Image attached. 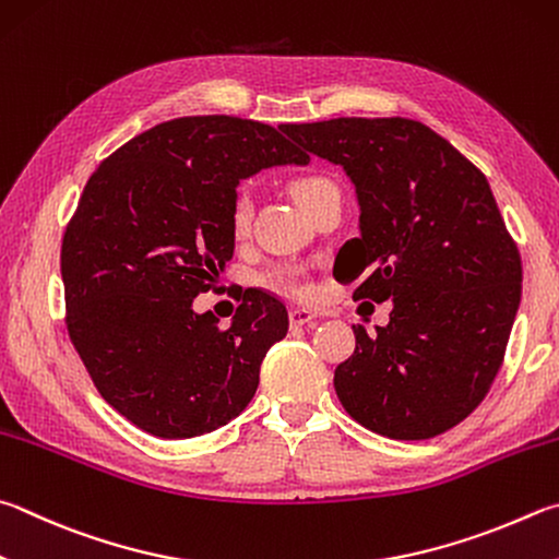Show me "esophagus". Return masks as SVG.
<instances>
[{
    "instance_id": "esophagus-1",
    "label": "esophagus",
    "mask_w": 559,
    "mask_h": 559,
    "mask_svg": "<svg viewBox=\"0 0 559 559\" xmlns=\"http://www.w3.org/2000/svg\"><path fill=\"white\" fill-rule=\"evenodd\" d=\"M288 318H290V328L298 330V328H306V324H312L314 320H318V314L306 310V308H293L288 312Z\"/></svg>"
}]
</instances>
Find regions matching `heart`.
Returning a JSON list of instances; mask_svg holds the SVG:
<instances>
[{
	"label": "heart",
	"mask_w": 559,
	"mask_h": 559,
	"mask_svg": "<svg viewBox=\"0 0 559 559\" xmlns=\"http://www.w3.org/2000/svg\"><path fill=\"white\" fill-rule=\"evenodd\" d=\"M332 188H337L330 178H322V176H302L298 180H293V198H296L298 205L306 210L310 207L314 200H318L322 192H328ZM249 217H251V205L245 195H239L235 207H231V229H235V235H245L249 229ZM266 283L271 288H276L281 293H288V296H302L306 293V278H302V273L298 269H276L271 271L266 276Z\"/></svg>",
	"instance_id": "obj_1"
}]
</instances>
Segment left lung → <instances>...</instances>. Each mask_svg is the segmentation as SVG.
Wrapping results in <instances>:
<instances>
[{
	"mask_svg": "<svg viewBox=\"0 0 559 559\" xmlns=\"http://www.w3.org/2000/svg\"><path fill=\"white\" fill-rule=\"evenodd\" d=\"M283 134L342 166L359 237L334 261L354 300H391L385 328L357 324L334 391L354 420L393 440H428L489 393L521 306V253L489 180L415 119L340 117Z\"/></svg>",
	"mask_w": 559,
	"mask_h": 559,
	"instance_id": "1",
	"label": "left lung"
}]
</instances>
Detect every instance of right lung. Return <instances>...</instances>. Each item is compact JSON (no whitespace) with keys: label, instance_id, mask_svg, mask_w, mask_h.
<instances>
[{"label":"right lung","instance_id":"obj_1","mask_svg":"<svg viewBox=\"0 0 559 559\" xmlns=\"http://www.w3.org/2000/svg\"><path fill=\"white\" fill-rule=\"evenodd\" d=\"M308 160L269 124L207 115L156 124L90 176L60 249L66 324L99 395L136 428L198 438L253 399L286 306L247 290L219 328L192 300L235 253L239 180Z\"/></svg>","mask_w":559,"mask_h":559}]
</instances>
